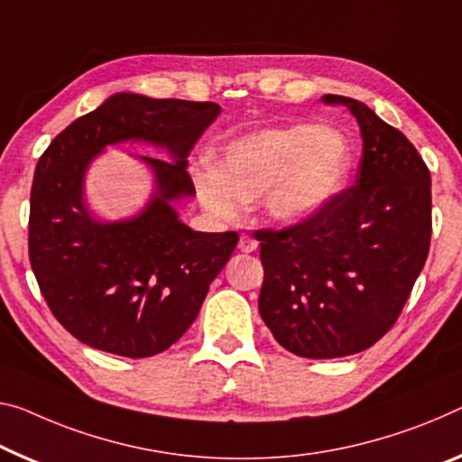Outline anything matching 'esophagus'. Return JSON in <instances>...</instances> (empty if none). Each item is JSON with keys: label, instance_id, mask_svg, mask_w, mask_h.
Listing matches in <instances>:
<instances>
[{"label": "esophagus", "instance_id": "34e87169", "mask_svg": "<svg viewBox=\"0 0 462 462\" xmlns=\"http://www.w3.org/2000/svg\"><path fill=\"white\" fill-rule=\"evenodd\" d=\"M239 252H244V254H252V252H255L258 250V241H255L254 237H250V236H241L239 237Z\"/></svg>", "mask_w": 462, "mask_h": 462}]
</instances>
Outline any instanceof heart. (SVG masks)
<instances>
[{
  "label": "heart",
  "mask_w": 462,
  "mask_h": 462,
  "mask_svg": "<svg viewBox=\"0 0 462 462\" xmlns=\"http://www.w3.org/2000/svg\"><path fill=\"white\" fill-rule=\"evenodd\" d=\"M351 159V142L337 127H266L225 142L212 165L191 169V181L202 207L221 221H236L262 198L273 221L300 223L338 194Z\"/></svg>",
  "instance_id": "b5f03b06"
}]
</instances>
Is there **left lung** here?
<instances>
[{
	"label": "left lung",
	"instance_id": "left-lung-1",
	"mask_svg": "<svg viewBox=\"0 0 462 462\" xmlns=\"http://www.w3.org/2000/svg\"><path fill=\"white\" fill-rule=\"evenodd\" d=\"M324 101L345 105L359 124L355 186L291 229L255 233L262 320L279 345L310 359L378 343L407 303L431 237V177L415 146L355 98Z\"/></svg>",
	"mask_w": 462,
	"mask_h": 462
}]
</instances>
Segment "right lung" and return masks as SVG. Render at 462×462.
I'll list each match as a JSON object with an SVG mask.
<instances>
[{
    "instance_id": "1",
    "label": "right lung",
    "mask_w": 462,
    "mask_h": 462,
    "mask_svg": "<svg viewBox=\"0 0 462 462\" xmlns=\"http://www.w3.org/2000/svg\"><path fill=\"white\" fill-rule=\"evenodd\" d=\"M221 113L217 103L117 92L78 117L34 169L28 255L49 310L92 349L151 357L196 320L210 282L236 250V231H194L175 204L196 196L188 154ZM140 141L169 162L138 158L153 194L138 216L103 222L89 210L86 173L107 145Z\"/></svg>"
}]
</instances>
